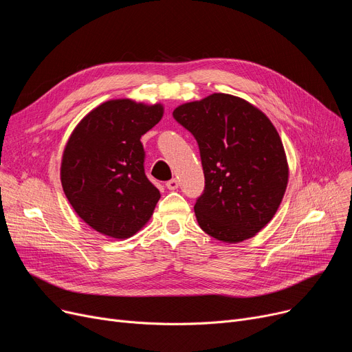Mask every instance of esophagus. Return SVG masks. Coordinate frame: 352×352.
<instances>
[{"label": "esophagus", "mask_w": 352, "mask_h": 352, "mask_svg": "<svg viewBox=\"0 0 352 352\" xmlns=\"http://www.w3.org/2000/svg\"><path fill=\"white\" fill-rule=\"evenodd\" d=\"M165 186H166V188H168L170 191H174V190H177V188H178L179 184H178V181H177L175 178H173V179H170L168 182H166Z\"/></svg>", "instance_id": "esophagus-1"}]
</instances>
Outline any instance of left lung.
<instances>
[{
  "label": "left lung",
  "instance_id": "8db88e82",
  "mask_svg": "<svg viewBox=\"0 0 352 352\" xmlns=\"http://www.w3.org/2000/svg\"><path fill=\"white\" fill-rule=\"evenodd\" d=\"M173 116L199 146L206 188L194 211L201 230L230 244L252 238L275 215L288 184L275 126L261 109L221 92L182 104Z\"/></svg>",
  "mask_w": 352,
  "mask_h": 352
}]
</instances>
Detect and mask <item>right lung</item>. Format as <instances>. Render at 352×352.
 I'll list each match as a JSON object with an SVG mask.
<instances>
[{"instance_id":"right-lung-1","label":"right lung","mask_w":352,"mask_h":352,"mask_svg":"<svg viewBox=\"0 0 352 352\" xmlns=\"http://www.w3.org/2000/svg\"><path fill=\"white\" fill-rule=\"evenodd\" d=\"M162 114L161 104L109 100L69 135L61 160L63 190L74 211L100 234L125 239L151 218L161 194L145 175L140 140Z\"/></svg>"}]
</instances>
